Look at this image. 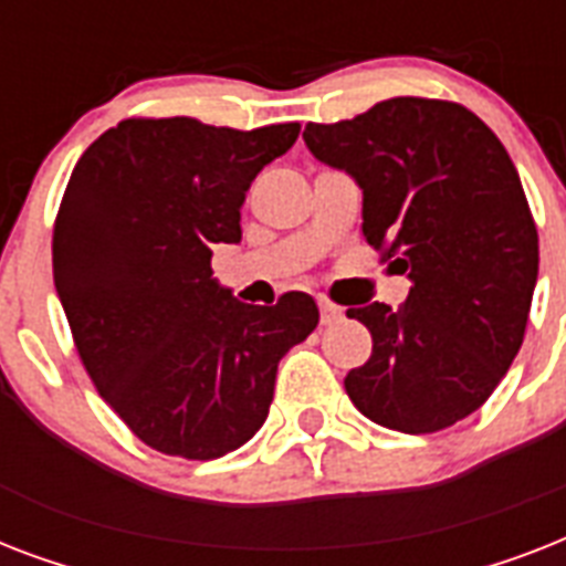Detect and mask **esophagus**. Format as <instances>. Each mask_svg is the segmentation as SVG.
<instances>
[{
  "mask_svg": "<svg viewBox=\"0 0 566 566\" xmlns=\"http://www.w3.org/2000/svg\"><path fill=\"white\" fill-rule=\"evenodd\" d=\"M340 317H344V308H340V305H335V302L328 300H319V323H323V326H332V323H337Z\"/></svg>",
  "mask_w": 566,
  "mask_h": 566,
  "instance_id": "34e87169",
  "label": "esophagus"
}]
</instances>
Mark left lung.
I'll return each instance as SVG.
<instances>
[{
	"label": "left lung",
	"instance_id": "obj_1",
	"mask_svg": "<svg viewBox=\"0 0 566 566\" xmlns=\"http://www.w3.org/2000/svg\"><path fill=\"white\" fill-rule=\"evenodd\" d=\"M305 146L364 190V238L408 273L399 308H349L373 355L344 387L385 429L431 434L488 402L523 346L537 229L517 167L464 105L396 96L308 123Z\"/></svg>",
	"mask_w": 566,
	"mask_h": 566
}]
</instances>
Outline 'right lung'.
I'll use <instances>...</instances> for the list:
<instances>
[{
  "label": "right lung",
  "instance_id": "right-lung-1",
  "mask_svg": "<svg viewBox=\"0 0 566 566\" xmlns=\"http://www.w3.org/2000/svg\"><path fill=\"white\" fill-rule=\"evenodd\" d=\"M300 123L238 128L132 117L87 146L52 229V273L99 396L146 447L211 461L266 420L275 370L317 328L308 293L247 305L211 275L240 205Z\"/></svg>",
  "mask_w": 566,
  "mask_h": 566
}]
</instances>
